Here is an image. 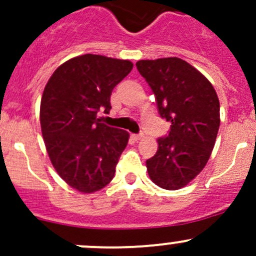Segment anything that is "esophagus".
Segmentation results:
<instances>
[{"mask_svg": "<svg viewBox=\"0 0 256 256\" xmlns=\"http://www.w3.org/2000/svg\"><path fill=\"white\" fill-rule=\"evenodd\" d=\"M132 138L135 141H140L144 138V134H135V135H132Z\"/></svg>", "mask_w": 256, "mask_h": 256, "instance_id": "1", "label": "esophagus"}]
</instances>
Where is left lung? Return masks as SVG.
Here are the masks:
<instances>
[{"mask_svg": "<svg viewBox=\"0 0 256 256\" xmlns=\"http://www.w3.org/2000/svg\"><path fill=\"white\" fill-rule=\"evenodd\" d=\"M138 70L156 98L160 115L171 122L168 136L157 140L146 161L152 182L164 190L184 187L210 157L220 125L219 99L210 82L177 56L138 60Z\"/></svg>", "mask_w": 256, "mask_h": 256, "instance_id": "8db88e82", "label": "left lung"}]
</instances>
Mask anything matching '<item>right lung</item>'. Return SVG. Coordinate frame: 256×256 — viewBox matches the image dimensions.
<instances>
[{
	"label": "right lung",
	"mask_w": 256,
	"mask_h": 256,
	"mask_svg": "<svg viewBox=\"0 0 256 256\" xmlns=\"http://www.w3.org/2000/svg\"><path fill=\"white\" fill-rule=\"evenodd\" d=\"M130 60L98 54L76 56L56 69L40 100V128L56 174L82 193L109 184L128 142V131L100 122L112 89L132 69Z\"/></svg>",
	"instance_id": "obj_1"
}]
</instances>
